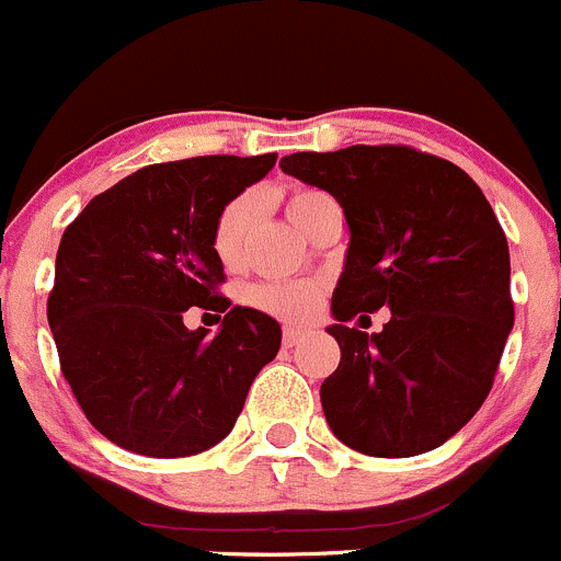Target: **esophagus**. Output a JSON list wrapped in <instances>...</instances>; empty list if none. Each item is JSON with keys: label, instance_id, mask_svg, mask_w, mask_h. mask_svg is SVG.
I'll return each instance as SVG.
<instances>
[{"label": "esophagus", "instance_id": "1", "mask_svg": "<svg viewBox=\"0 0 561 561\" xmlns=\"http://www.w3.org/2000/svg\"><path fill=\"white\" fill-rule=\"evenodd\" d=\"M305 337V330H299V327H283V346L291 348L294 343L302 341Z\"/></svg>", "mask_w": 561, "mask_h": 561}]
</instances>
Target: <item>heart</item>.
Returning a JSON list of instances; mask_svg holds the SVG:
<instances>
[{"mask_svg":"<svg viewBox=\"0 0 561 561\" xmlns=\"http://www.w3.org/2000/svg\"><path fill=\"white\" fill-rule=\"evenodd\" d=\"M324 193L313 187H294L286 193V215L294 226H302ZM259 218V196L245 191L231 198L213 226V253L226 270H237L245 259V240ZM245 302L262 313L283 321H310L324 302L319 280H259L245 288Z\"/></svg>","mask_w":561,"mask_h":561,"instance_id":"1","label":"heart"}]
</instances>
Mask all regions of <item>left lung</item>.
Returning a JSON list of instances; mask_svg holds the SVG:
<instances>
[{
  "label": "left lung",
  "mask_w": 561,
  "mask_h": 561,
  "mask_svg": "<svg viewBox=\"0 0 561 561\" xmlns=\"http://www.w3.org/2000/svg\"><path fill=\"white\" fill-rule=\"evenodd\" d=\"M280 169L346 213V270L332 294L341 363L321 385L332 434L374 458L445 445L493 387L513 330L507 237L463 169L409 144L297 152ZM393 310L368 336L345 321Z\"/></svg>",
  "instance_id": "left-lung-1"
}]
</instances>
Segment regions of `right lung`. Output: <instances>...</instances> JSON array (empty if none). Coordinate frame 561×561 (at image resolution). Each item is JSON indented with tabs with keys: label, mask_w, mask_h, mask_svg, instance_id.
<instances>
[{
	"label": "right lung",
	"mask_w": 561,
	"mask_h": 561,
	"mask_svg": "<svg viewBox=\"0 0 561 561\" xmlns=\"http://www.w3.org/2000/svg\"><path fill=\"white\" fill-rule=\"evenodd\" d=\"M275 160L204 154L144 165L65 229L48 324L81 412L114 445L149 458L218 445L278 354V321L231 308L213 253L220 209ZM187 307L224 312L219 335L187 331Z\"/></svg>",
	"instance_id": "obj_1"
}]
</instances>
